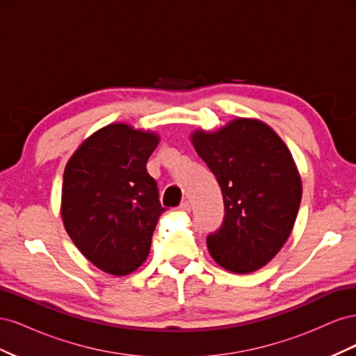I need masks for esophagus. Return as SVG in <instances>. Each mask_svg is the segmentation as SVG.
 <instances>
[{
    "label": "esophagus",
    "instance_id": "1",
    "mask_svg": "<svg viewBox=\"0 0 356 356\" xmlns=\"http://www.w3.org/2000/svg\"><path fill=\"white\" fill-rule=\"evenodd\" d=\"M181 212H190V209H191V204H190V202H182L181 204H179V208H178Z\"/></svg>",
    "mask_w": 356,
    "mask_h": 356
}]
</instances>
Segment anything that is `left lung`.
I'll return each instance as SVG.
<instances>
[{"label": "left lung", "mask_w": 356, "mask_h": 356, "mask_svg": "<svg viewBox=\"0 0 356 356\" xmlns=\"http://www.w3.org/2000/svg\"><path fill=\"white\" fill-rule=\"evenodd\" d=\"M190 139L222 191L225 215L207 238L209 254L225 270H258L281 251L297 218L303 188L291 152L255 118L197 129Z\"/></svg>", "instance_id": "obj_1"}]
</instances>
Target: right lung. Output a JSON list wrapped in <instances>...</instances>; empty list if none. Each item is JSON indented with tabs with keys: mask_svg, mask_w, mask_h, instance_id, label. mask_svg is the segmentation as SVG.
<instances>
[{
	"mask_svg": "<svg viewBox=\"0 0 356 356\" xmlns=\"http://www.w3.org/2000/svg\"><path fill=\"white\" fill-rule=\"evenodd\" d=\"M154 132L111 123L75 149L63 172L60 215L74 245L102 272L124 276L148 257L163 213L148 157Z\"/></svg>",
	"mask_w": 356,
	"mask_h": 356,
	"instance_id": "add662e5",
	"label": "right lung"
}]
</instances>
